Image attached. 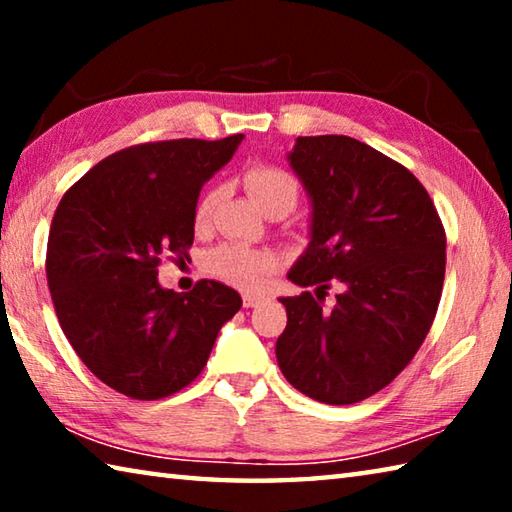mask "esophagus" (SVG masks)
Masks as SVG:
<instances>
[{"label":"esophagus","mask_w":512,"mask_h":512,"mask_svg":"<svg viewBox=\"0 0 512 512\" xmlns=\"http://www.w3.org/2000/svg\"><path fill=\"white\" fill-rule=\"evenodd\" d=\"M262 296H255V293H244V307H257L262 302Z\"/></svg>","instance_id":"1"}]
</instances>
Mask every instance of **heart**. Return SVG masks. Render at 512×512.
<instances>
[{"label":"heart","mask_w":512,"mask_h":512,"mask_svg":"<svg viewBox=\"0 0 512 512\" xmlns=\"http://www.w3.org/2000/svg\"><path fill=\"white\" fill-rule=\"evenodd\" d=\"M244 185L248 194L257 203L259 210L266 214H287L298 203L300 185L293 173L277 167V164L259 162L246 171ZM223 196V187L214 185L198 198L194 207V225L198 230L207 228L212 223L216 205ZM212 273L221 280L235 284L239 289H259L264 284V277L275 271L277 255L273 250H257L239 244H225L212 250L207 257Z\"/></svg>","instance_id":"b5f03b06"}]
</instances>
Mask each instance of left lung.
Wrapping results in <instances>:
<instances>
[{
    "instance_id": "8db88e82",
    "label": "left lung",
    "mask_w": 512,
    "mask_h": 512,
    "mask_svg": "<svg viewBox=\"0 0 512 512\" xmlns=\"http://www.w3.org/2000/svg\"><path fill=\"white\" fill-rule=\"evenodd\" d=\"M289 160L311 198V241L289 280L316 296L280 298L277 363L311 400L354 404L391 384L427 339L445 282V228L420 180L354 137H298ZM332 281L344 293L325 310Z\"/></svg>"
}]
</instances>
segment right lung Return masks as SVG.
I'll use <instances>...</instances> for the list:
<instances>
[{
	"instance_id": "add662e5",
	"label": "right lung",
	"mask_w": 512,
	"mask_h": 512,
	"mask_svg": "<svg viewBox=\"0 0 512 512\" xmlns=\"http://www.w3.org/2000/svg\"><path fill=\"white\" fill-rule=\"evenodd\" d=\"M241 137L128 146L94 164L56 207L47 282L58 323L92 375L131 400L192 384L241 309L221 282L201 280L189 293L158 284L162 257H187L201 187Z\"/></svg>"
}]
</instances>
